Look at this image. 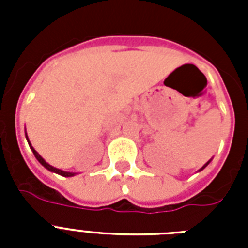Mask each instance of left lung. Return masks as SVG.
<instances>
[{"label":"left lung","mask_w":248,"mask_h":248,"mask_svg":"<svg viewBox=\"0 0 248 248\" xmlns=\"http://www.w3.org/2000/svg\"><path fill=\"white\" fill-rule=\"evenodd\" d=\"M210 162H211V159H210V161H208V162H207V163H206V165H204V166H203V167H202V169H201V170H200V171H202V170H203V169H204V167H206V166H207V165H208V163H210Z\"/></svg>","instance_id":"8db88e82"}]
</instances>
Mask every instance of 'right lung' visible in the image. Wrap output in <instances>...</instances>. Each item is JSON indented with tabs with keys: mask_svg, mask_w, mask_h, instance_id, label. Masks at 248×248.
Listing matches in <instances>:
<instances>
[{
	"mask_svg": "<svg viewBox=\"0 0 248 248\" xmlns=\"http://www.w3.org/2000/svg\"><path fill=\"white\" fill-rule=\"evenodd\" d=\"M25 138H27V140H28V144H29V145H31V143H29V139H28V136H27V134H25ZM31 149H32L33 155H34V157H36V158H37V161H38V162H40L41 165L44 166L45 169H47L48 171H51V172H55V173H59V175H62V176H65V177L75 176V175H76L75 172H67V171H63V170H59V169H56V167H52L51 165H48V163L46 162V161H45V159L42 158V157H41V155H38V153H37L36 149H34V148H33L32 145H31Z\"/></svg>",
	"mask_w": 248,
	"mask_h": 248,
	"instance_id": "add662e5",
	"label": "right lung"
}]
</instances>
